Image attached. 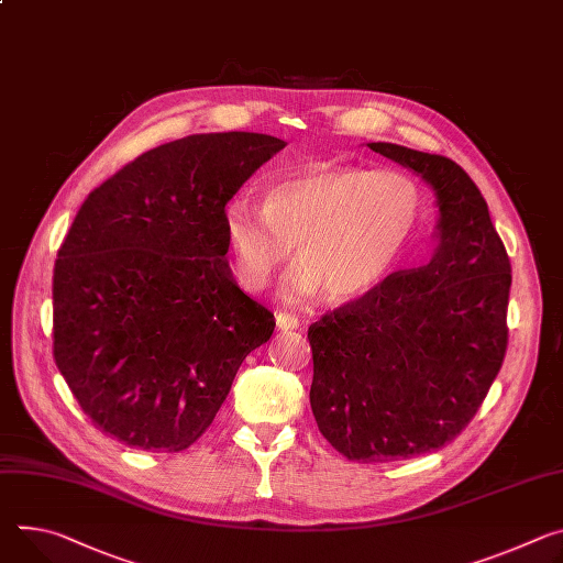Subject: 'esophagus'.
<instances>
[{
	"mask_svg": "<svg viewBox=\"0 0 563 563\" xmlns=\"http://www.w3.org/2000/svg\"><path fill=\"white\" fill-rule=\"evenodd\" d=\"M276 325L278 330H296L298 328V319L294 314H287V312H278L276 314Z\"/></svg>",
	"mask_w": 563,
	"mask_h": 563,
	"instance_id": "34e87169",
	"label": "esophagus"
}]
</instances>
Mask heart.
I'll return each mask as SVG.
<instances>
[{"label": "heart", "instance_id": "b5f03b06", "mask_svg": "<svg viewBox=\"0 0 563 563\" xmlns=\"http://www.w3.org/2000/svg\"><path fill=\"white\" fill-rule=\"evenodd\" d=\"M422 218V192L399 170L312 166L265 188L263 211L233 199L224 235L238 283L261 291L296 253L285 296L325 289L334 302L362 298L390 272Z\"/></svg>", "mask_w": 563, "mask_h": 563}]
</instances>
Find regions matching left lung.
I'll return each instance as SVG.
<instances>
[{"instance_id":"left-lung-1","label":"left lung","mask_w":563,"mask_h":563,"mask_svg":"<svg viewBox=\"0 0 563 563\" xmlns=\"http://www.w3.org/2000/svg\"><path fill=\"white\" fill-rule=\"evenodd\" d=\"M368 147L433 186L440 242L431 263L390 274L308 330L310 404L339 453L388 463L438 451L474 420L505 360L512 265L485 197L455 162Z\"/></svg>"}]
</instances>
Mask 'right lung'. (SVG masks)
<instances>
[{"mask_svg":"<svg viewBox=\"0 0 563 563\" xmlns=\"http://www.w3.org/2000/svg\"><path fill=\"white\" fill-rule=\"evenodd\" d=\"M287 143L192 134L89 192L54 267V356L93 427L177 453L211 427L274 314L224 258V207Z\"/></svg>","mask_w":563,"mask_h":563,"instance_id":"right-lung-1","label":"right lung"}]
</instances>
